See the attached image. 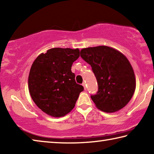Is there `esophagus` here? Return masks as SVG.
Listing matches in <instances>:
<instances>
[{"instance_id": "obj_1", "label": "esophagus", "mask_w": 154, "mask_h": 154, "mask_svg": "<svg viewBox=\"0 0 154 154\" xmlns=\"http://www.w3.org/2000/svg\"><path fill=\"white\" fill-rule=\"evenodd\" d=\"M82 85L83 86V88H84V89L86 90V85H85V83H83Z\"/></svg>"}]
</instances>
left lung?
<instances>
[{
	"mask_svg": "<svg viewBox=\"0 0 154 154\" xmlns=\"http://www.w3.org/2000/svg\"><path fill=\"white\" fill-rule=\"evenodd\" d=\"M80 56L92 67L98 92L91 95L100 110L112 113L128 103L136 88L133 69L121 52L108 46L82 49Z\"/></svg>",
	"mask_w": 154,
	"mask_h": 154,
	"instance_id": "obj_1",
	"label": "left lung"
}]
</instances>
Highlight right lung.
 Returning <instances> with one entry per match:
<instances>
[{
  "label": "right lung",
  "instance_id": "1",
  "mask_svg": "<svg viewBox=\"0 0 154 154\" xmlns=\"http://www.w3.org/2000/svg\"><path fill=\"white\" fill-rule=\"evenodd\" d=\"M79 57V49L57 48L40 54L34 61L28 89L36 106L49 116L59 118L69 113L83 90L71 71Z\"/></svg>",
  "mask_w": 154,
  "mask_h": 154
}]
</instances>
